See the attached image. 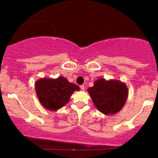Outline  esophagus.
Here are the masks:
<instances>
[{
    "label": "esophagus",
    "instance_id": "34e87169",
    "mask_svg": "<svg viewBox=\"0 0 158 158\" xmlns=\"http://www.w3.org/2000/svg\"><path fill=\"white\" fill-rule=\"evenodd\" d=\"M80 88H81V90H85V85H80Z\"/></svg>",
    "mask_w": 158,
    "mask_h": 158
}]
</instances>
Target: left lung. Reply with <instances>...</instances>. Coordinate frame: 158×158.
<instances>
[{"mask_svg": "<svg viewBox=\"0 0 158 158\" xmlns=\"http://www.w3.org/2000/svg\"><path fill=\"white\" fill-rule=\"evenodd\" d=\"M90 97L99 110L105 114H114L124 106L128 88L119 81L99 79L88 88Z\"/></svg>", "mask_w": 158, "mask_h": 158, "instance_id": "8db88e82", "label": "left lung"}]
</instances>
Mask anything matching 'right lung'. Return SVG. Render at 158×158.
I'll return each instance as SVG.
<instances>
[{"label": "right lung", "mask_w": 158, "mask_h": 158, "mask_svg": "<svg viewBox=\"0 0 158 158\" xmlns=\"http://www.w3.org/2000/svg\"><path fill=\"white\" fill-rule=\"evenodd\" d=\"M79 86L64 77L56 79H41L35 82V90L40 102L47 109L56 110L68 102L70 96Z\"/></svg>", "instance_id": "1"}]
</instances>
